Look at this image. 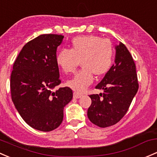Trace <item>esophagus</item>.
<instances>
[{
  "label": "esophagus",
  "instance_id": "1",
  "mask_svg": "<svg viewBox=\"0 0 157 157\" xmlns=\"http://www.w3.org/2000/svg\"><path fill=\"white\" fill-rule=\"evenodd\" d=\"M83 96V94L80 93L78 92H74V98H81Z\"/></svg>",
  "mask_w": 157,
  "mask_h": 157
}]
</instances>
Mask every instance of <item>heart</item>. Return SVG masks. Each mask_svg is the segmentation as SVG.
<instances>
[{"label": "heart", "mask_w": 157, "mask_h": 157, "mask_svg": "<svg viewBox=\"0 0 157 157\" xmlns=\"http://www.w3.org/2000/svg\"><path fill=\"white\" fill-rule=\"evenodd\" d=\"M113 53V44L109 39L96 35L79 36L71 40V48L59 51L56 63L65 73H72L80 61L83 67L66 84L75 91L83 92L93 81V74L98 77L108 71Z\"/></svg>", "instance_id": "heart-1"}]
</instances>
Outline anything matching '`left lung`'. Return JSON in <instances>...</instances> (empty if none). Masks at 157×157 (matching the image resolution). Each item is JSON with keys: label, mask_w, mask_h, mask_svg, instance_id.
Masks as SVG:
<instances>
[{"label": "left lung", "mask_w": 157, "mask_h": 157, "mask_svg": "<svg viewBox=\"0 0 157 157\" xmlns=\"http://www.w3.org/2000/svg\"><path fill=\"white\" fill-rule=\"evenodd\" d=\"M115 49V64L95 86L103 93L90 95L92 104L87 116L101 128L113 126L125 116L138 90L136 67L129 51L121 42Z\"/></svg>", "instance_id": "1"}]
</instances>
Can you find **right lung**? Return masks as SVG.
I'll list each match as a JSON object with an SVG mask.
<instances>
[{
  "instance_id": "right-lung-1",
  "label": "right lung",
  "mask_w": 157,
  "mask_h": 157,
  "mask_svg": "<svg viewBox=\"0 0 157 157\" xmlns=\"http://www.w3.org/2000/svg\"><path fill=\"white\" fill-rule=\"evenodd\" d=\"M64 36L42 34L28 42L13 63L10 76L12 101L28 125L42 132L58 128L64 108L73 98L69 87L52 91L61 83L57 47Z\"/></svg>"
}]
</instances>
